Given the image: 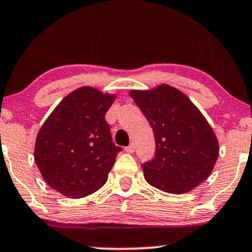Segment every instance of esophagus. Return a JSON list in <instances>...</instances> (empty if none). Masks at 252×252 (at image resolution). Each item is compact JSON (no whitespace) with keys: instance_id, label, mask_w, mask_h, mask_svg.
<instances>
[{"instance_id":"obj_1","label":"esophagus","mask_w":252,"mask_h":252,"mask_svg":"<svg viewBox=\"0 0 252 252\" xmlns=\"http://www.w3.org/2000/svg\"><path fill=\"white\" fill-rule=\"evenodd\" d=\"M126 152L129 153V154H132V153L135 152V144L131 143V144H129L128 147H126Z\"/></svg>"}]
</instances>
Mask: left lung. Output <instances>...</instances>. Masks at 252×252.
I'll list each match as a JSON object with an SVG mask.
<instances>
[{"mask_svg": "<svg viewBox=\"0 0 252 252\" xmlns=\"http://www.w3.org/2000/svg\"><path fill=\"white\" fill-rule=\"evenodd\" d=\"M129 94L154 131L155 158L142 164L147 182L163 192L182 194L206 180L218 158L219 143L200 110L167 84L131 90Z\"/></svg>", "mask_w": 252, "mask_h": 252, "instance_id": "1", "label": "left lung"}]
</instances>
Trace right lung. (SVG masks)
<instances>
[{"label": "right lung", "instance_id": "right-lung-1", "mask_svg": "<svg viewBox=\"0 0 252 252\" xmlns=\"http://www.w3.org/2000/svg\"><path fill=\"white\" fill-rule=\"evenodd\" d=\"M115 94L83 86L67 94L40 128L34 158L43 180L67 198L92 194L105 184L122 148L112 142L105 114Z\"/></svg>", "mask_w": 252, "mask_h": 252}]
</instances>
